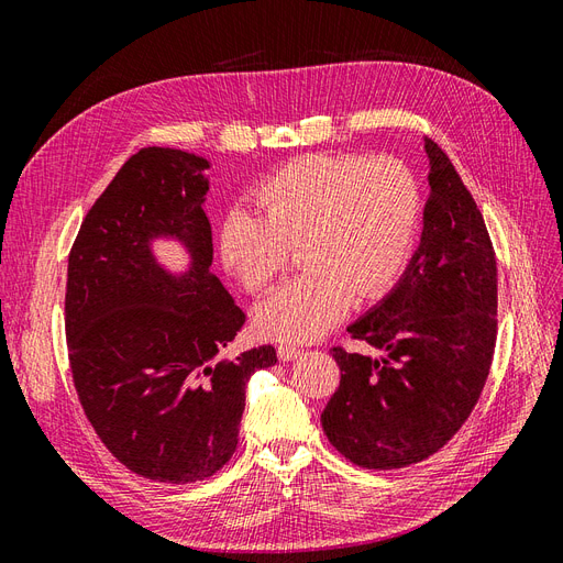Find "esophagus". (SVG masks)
<instances>
[{
    "mask_svg": "<svg viewBox=\"0 0 563 563\" xmlns=\"http://www.w3.org/2000/svg\"><path fill=\"white\" fill-rule=\"evenodd\" d=\"M300 354H302V350H300V347H296V345H279V347H277V356H279L282 362L298 360Z\"/></svg>",
    "mask_w": 563,
    "mask_h": 563,
    "instance_id": "1",
    "label": "esophagus"
}]
</instances>
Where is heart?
<instances>
[{"label":"heart","mask_w":563,"mask_h":563,"mask_svg":"<svg viewBox=\"0 0 563 563\" xmlns=\"http://www.w3.org/2000/svg\"><path fill=\"white\" fill-rule=\"evenodd\" d=\"M258 213L234 209L218 232L220 263L249 294H263L298 249L300 277L275 288L255 327L282 343L331 331L354 298H383L411 258L422 192L395 157L305 155L253 187Z\"/></svg>","instance_id":"b5f03b06"}]
</instances>
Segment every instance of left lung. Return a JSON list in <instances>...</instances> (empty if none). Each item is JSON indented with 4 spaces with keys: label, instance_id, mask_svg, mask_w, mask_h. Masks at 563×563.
Returning a JSON list of instances; mask_svg holds the SVG:
<instances>
[{
    "label": "left lung",
    "instance_id": "1",
    "mask_svg": "<svg viewBox=\"0 0 563 563\" xmlns=\"http://www.w3.org/2000/svg\"><path fill=\"white\" fill-rule=\"evenodd\" d=\"M430 199L399 284L347 327L373 356L333 347L340 385L321 413L333 449L368 470L416 465L463 428L498 335L496 251L446 152L424 139Z\"/></svg>",
    "mask_w": 563,
    "mask_h": 563
}]
</instances>
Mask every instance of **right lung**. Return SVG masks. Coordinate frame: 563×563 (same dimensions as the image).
I'll return each instance as SVG.
<instances>
[{"label":"right lung","mask_w":563,"mask_h":563,"mask_svg":"<svg viewBox=\"0 0 563 563\" xmlns=\"http://www.w3.org/2000/svg\"><path fill=\"white\" fill-rule=\"evenodd\" d=\"M203 168L207 159L174 147L135 152L67 258L65 335L84 413L119 463L164 484L201 482L228 463L246 383L277 364L272 345L220 356L246 314L211 272ZM159 235L191 253L183 276L156 263Z\"/></svg>","instance_id":"obj_1"}]
</instances>
